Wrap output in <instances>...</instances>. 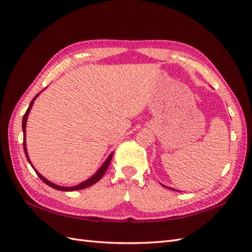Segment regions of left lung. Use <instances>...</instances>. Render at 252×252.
Masks as SVG:
<instances>
[{
    "label": "left lung",
    "mask_w": 252,
    "mask_h": 252,
    "mask_svg": "<svg viewBox=\"0 0 252 252\" xmlns=\"http://www.w3.org/2000/svg\"><path fill=\"white\" fill-rule=\"evenodd\" d=\"M162 185H163V184H162ZM163 186H164V187H166L165 185H163ZM166 188H168V187H166ZM168 189H171V190H175V189H172V188H168ZM175 191H178V190H175Z\"/></svg>",
    "instance_id": "8db88e82"
}]
</instances>
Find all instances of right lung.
Masks as SVG:
<instances>
[{
	"mask_svg": "<svg viewBox=\"0 0 252 252\" xmlns=\"http://www.w3.org/2000/svg\"><path fill=\"white\" fill-rule=\"evenodd\" d=\"M41 93H42V91H41ZM41 93L37 94L32 98V101L30 102L29 107H28V109L26 110V112H25V114H24V117H23V121H22L23 133H24V141H23V146H24V152H25V156H26V158H27V161L29 162L30 165H32V167L33 169H34V167H33V165L32 164V162H30V158H29L28 152H27V147H26V122H27V119H28V116H29V112H30V110H32V105H33V103H34V101H35V98H36L37 96H39V94H40ZM112 155H113V152H111V154L108 156V158H106V161L102 164V166L100 167V168H98V170L93 175V177H90L88 180L84 181V182L80 183V184L75 185V186H71V187H63V186L57 185V184H55V183H52V182L48 181L47 179H45V178L43 177V175H42L39 171H37L36 169H34V171L36 172L37 175H39L40 179L45 183V184H47L48 186H50V187H52V188H55V189H57V190H61V191H74V190H80V189L87 188V187H89V186H91V185L95 184L96 182L100 181V180L102 179L103 175L105 174L106 170H107V168H108V166H109V164H110V162H111Z\"/></svg>",
	"mask_w": 252,
	"mask_h": 252,
	"instance_id": "1",
	"label": "right lung"
}]
</instances>
